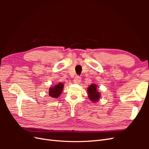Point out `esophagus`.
Returning a JSON list of instances; mask_svg holds the SVG:
<instances>
[{
  "mask_svg": "<svg viewBox=\"0 0 149 149\" xmlns=\"http://www.w3.org/2000/svg\"><path fill=\"white\" fill-rule=\"evenodd\" d=\"M81 80V78L80 76H76V77L74 78V80H73V81H74V83L78 84V83H80Z\"/></svg>",
  "mask_w": 149,
  "mask_h": 149,
  "instance_id": "34e87169",
  "label": "esophagus"
}]
</instances>
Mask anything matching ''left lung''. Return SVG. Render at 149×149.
Wrapping results in <instances>:
<instances>
[{"label": "left lung", "mask_w": 149, "mask_h": 149, "mask_svg": "<svg viewBox=\"0 0 149 149\" xmlns=\"http://www.w3.org/2000/svg\"><path fill=\"white\" fill-rule=\"evenodd\" d=\"M87 91L88 93V97L89 100H91L94 102H96L99 101L101 97L100 93L97 91V85L91 84L88 88Z\"/></svg>", "instance_id": "1"}]
</instances>
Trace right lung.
Masks as SVG:
<instances>
[{"instance_id": "1", "label": "right lung", "mask_w": 149, "mask_h": 149, "mask_svg": "<svg viewBox=\"0 0 149 149\" xmlns=\"http://www.w3.org/2000/svg\"><path fill=\"white\" fill-rule=\"evenodd\" d=\"M64 85L61 83H59L58 84L54 86L49 89V96L53 98H57L60 96L63 91Z\"/></svg>"}]
</instances>
